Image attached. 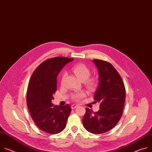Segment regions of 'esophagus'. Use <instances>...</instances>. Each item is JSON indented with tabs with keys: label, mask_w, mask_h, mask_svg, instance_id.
Returning <instances> with one entry per match:
<instances>
[{
	"label": "esophagus",
	"mask_w": 152,
	"mask_h": 152,
	"mask_svg": "<svg viewBox=\"0 0 152 152\" xmlns=\"http://www.w3.org/2000/svg\"><path fill=\"white\" fill-rule=\"evenodd\" d=\"M77 105H76V104H72V109H75V108H76V107H77Z\"/></svg>",
	"instance_id": "obj_1"
}]
</instances>
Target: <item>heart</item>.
<instances>
[{
	"label": "heart",
	"instance_id": "obj_1",
	"mask_svg": "<svg viewBox=\"0 0 152 152\" xmlns=\"http://www.w3.org/2000/svg\"><path fill=\"white\" fill-rule=\"evenodd\" d=\"M72 70L77 77L84 82L86 87L90 90L96 88L98 84V79L95 76L89 77L90 75V68L83 64H77L72 67ZM66 73H64L61 77V82H64L66 77ZM85 96L84 92H80L73 95L72 98L75 101H79Z\"/></svg>",
	"mask_w": 152,
	"mask_h": 152
}]
</instances>
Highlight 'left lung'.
Masks as SVG:
<instances>
[{
  "mask_svg": "<svg viewBox=\"0 0 152 152\" xmlns=\"http://www.w3.org/2000/svg\"><path fill=\"white\" fill-rule=\"evenodd\" d=\"M93 62L99 72V84L94 99L100 102V109L94 112L86 108L82 123L89 132L101 134L113 129L120 120L126 100V88L121 76L111 64L99 59H93Z\"/></svg>",
  "mask_w": 152,
  "mask_h": 152,
  "instance_id": "obj_1",
  "label": "left lung"
}]
</instances>
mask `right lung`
Listing matches in <instances>:
<instances>
[{
  "label": "right lung",
  "mask_w": 152,
  "mask_h": 152,
  "mask_svg": "<svg viewBox=\"0 0 152 152\" xmlns=\"http://www.w3.org/2000/svg\"><path fill=\"white\" fill-rule=\"evenodd\" d=\"M73 59L55 57L41 63L33 73L27 89L26 104L31 116L39 129L57 134L66 127L72 108L68 104L51 103L57 90V77L62 68Z\"/></svg>",
  "instance_id": "obj_1"
}]
</instances>
